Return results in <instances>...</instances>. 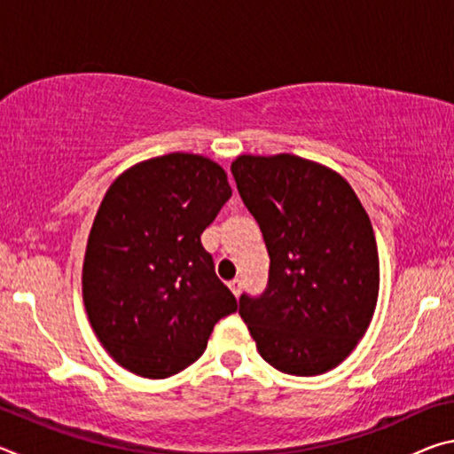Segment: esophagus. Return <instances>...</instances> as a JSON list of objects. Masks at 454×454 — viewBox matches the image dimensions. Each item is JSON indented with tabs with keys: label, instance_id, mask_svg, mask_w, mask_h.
<instances>
[{
	"label": "esophagus",
	"instance_id": "esophagus-1",
	"mask_svg": "<svg viewBox=\"0 0 454 454\" xmlns=\"http://www.w3.org/2000/svg\"><path fill=\"white\" fill-rule=\"evenodd\" d=\"M228 286H230V290H232V294L236 298L240 296V292H242V280L240 278H234L232 282H228Z\"/></svg>",
	"mask_w": 454,
	"mask_h": 454
}]
</instances>
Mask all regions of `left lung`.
<instances>
[{
	"label": "left lung",
	"instance_id": "1",
	"mask_svg": "<svg viewBox=\"0 0 454 454\" xmlns=\"http://www.w3.org/2000/svg\"><path fill=\"white\" fill-rule=\"evenodd\" d=\"M232 174L262 230L270 272L260 296H240V317L276 371H333L364 336L379 298V250L350 184L310 160L238 156Z\"/></svg>",
	"mask_w": 454,
	"mask_h": 454
}]
</instances>
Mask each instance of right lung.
<instances>
[{
	"label": "right lung",
	"instance_id": "obj_1",
	"mask_svg": "<svg viewBox=\"0 0 454 454\" xmlns=\"http://www.w3.org/2000/svg\"><path fill=\"white\" fill-rule=\"evenodd\" d=\"M232 196L224 168L174 152L128 168L99 204L82 270L98 340L120 366L168 379L238 310L200 236Z\"/></svg>",
	"mask_w": 454,
	"mask_h": 454
}]
</instances>
